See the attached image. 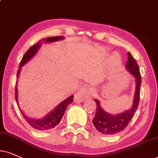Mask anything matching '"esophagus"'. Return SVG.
Wrapping results in <instances>:
<instances>
[{"mask_svg":"<svg viewBox=\"0 0 158 158\" xmlns=\"http://www.w3.org/2000/svg\"><path fill=\"white\" fill-rule=\"evenodd\" d=\"M85 92H87L88 95L91 97L95 96V94H96V90H95V88H93V87H88V88H86L85 89H81V91H79V93H78L77 97H76L77 100H80L81 98H82Z\"/></svg>","mask_w":158,"mask_h":158,"instance_id":"1","label":"esophagus"}]
</instances>
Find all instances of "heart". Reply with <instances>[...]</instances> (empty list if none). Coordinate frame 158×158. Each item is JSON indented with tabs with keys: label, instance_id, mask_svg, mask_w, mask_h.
<instances>
[{
	"label": "heart",
	"instance_id": "1",
	"mask_svg": "<svg viewBox=\"0 0 158 158\" xmlns=\"http://www.w3.org/2000/svg\"><path fill=\"white\" fill-rule=\"evenodd\" d=\"M113 57H114V60H116V61L119 60V55H117V54H114V56H113Z\"/></svg>",
	"mask_w": 158,
	"mask_h": 158
}]
</instances>
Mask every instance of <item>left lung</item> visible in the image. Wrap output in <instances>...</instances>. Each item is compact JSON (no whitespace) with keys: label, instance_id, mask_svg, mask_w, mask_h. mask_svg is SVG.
I'll return each instance as SVG.
<instances>
[{"label":"left lung","instance_id":"left-lung-1","mask_svg":"<svg viewBox=\"0 0 158 158\" xmlns=\"http://www.w3.org/2000/svg\"><path fill=\"white\" fill-rule=\"evenodd\" d=\"M128 60L126 63L127 69L134 76L136 81V87L133 99V105L130 110L117 115H111L106 112L100 106L99 101L95 99L96 102L97 109L95 115L93 119V123L100 133L106 135L117 134L123 131L128 125L130 121L133 118L135 111H136L140 99V87L141 84V77L139 65L135 60L133 58L131 53H127Z\"/></svg>","mask_w":158,"mask_h":158}]
</instances>
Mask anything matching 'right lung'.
<instances>
[{
	"label": "right lung",
	"mask_w": 158,
	"mask_h": 158,
	"mask_svg": "<svg viewBox=\"0 0 158 158\" xmlns=\"http://www.w3.org/2000/svg\"><path fill=\"white\" fill-rule=\"evenodd\" d=\"M63 37L62 36H53V37H49L47 38V39H44V41H46V42H53V41H59L63 39ZM41 41H39V42L35 44L34 45H33L31 48L26 52V53L24 55V56L22 58L20 63H19V70L17 71V78L19 74V71H20V68L23 66V65L25 64V63H27V61L29 60L30 59L32 58L33 55H35V53L38 52V49L40 48V46H41ZM17 86H16L15 88V98L16 101L18 103V99H17ZM73 95H71V96L68 98L67 99L64 100L63 101L60 103V104L57 106V107L54 109L53 111H52L51 113H49L47 117H44L43 119H32L30 118V117L26 116L25 114L23 112V111H21L22 114H23V117L27 121V123L31 125V127H33V128L39 130V131H46V130H49L55 127L56 125H58L62 119V117L64 115L65 109H67L68 106H69L70 103L73 102Z\"/></svg>",
	"instance_id": "obj_1"
}]
</instances>
